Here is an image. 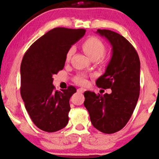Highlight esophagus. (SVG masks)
<instances>
[{"instance_id":"34e87169","label":"esophagus","mask_w":159,"mask_h":159,"mask_svg":"<svg viewBox=\"0 0 159 159\" xmlns=\"http://www.w3.org/2000/svg\"><path fill=\"white\" fill-rule=\"evenodd\" d=\"M77 91H78V92H79V93H84V91H86V89L84 88H79Z\"/></svg>"}]
</instances>
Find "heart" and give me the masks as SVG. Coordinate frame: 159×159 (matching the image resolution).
Here are the masks:
<instances>
[{
	"instance_id": "1",
	"label": "heart",
	"mask_w": 159,
	"mask_h": 159,
	"mask_svg": "<svg viewBox=\"0 0 159 159\" xmlns=\"http://www.w3.org/2000/svg\"><path fill=\"white\" fill-rule=\"evenodd\" d=\"M82 48L84 52L92 59H99L105 52V47L101 40L98 38L92 37L85 40L82 44ZM74 52V48H70L66 54V60H70ZM75 82L79 84H85L86 83V76L84 74H79L75 78Z\"/></svg>"
}]
</instances>
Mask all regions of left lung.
Returning <instances> with one entry per match:
<instances>
[{"label": "left lung", "instance_id": "left-lung-1", "mask_svg": "<svg viewBox=\"0 0 159 159\" xmlns=\"http://www.w3.org/2000/svg\"><path fill=\"white\" fill-rule=\"evenodd\" d=\"M108 40L111 57L105 73L96 81L99 87L111 89L104 95L84 92V106L93 126L106 134L115 133L126 125L133 115L140 94V62L133 46L118 33L98 30Z\"/></svg>", "mask_w": 159, "mask_h": 159}]
</instances>
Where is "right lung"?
I'll use <instances>...</instances> for the list:
<instances>
[{
  "label": "right lung",
  "instance_id": "add662e5",
  "mask_svg": "<svg viewBox=\"0 0 159 159\" xmlns=\"http://www.w3.org/2000/svg\"><path fill=\"white\" fill-rule=\"evenodd\" d=\"M84 29L55 28L35 41L21 64V95L26 111L38 128L53 133L68 122L69 100L74 86L55 91L52 75L63 69L71 45L84 37Z\"/></svg>",
  "mask_w": 159,
  "mask_h": 159
}]
</instances>
